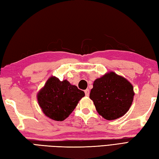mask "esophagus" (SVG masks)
I'll return each mask as SVG.
<instances>
[{
    "label": "esophagus",
    "mask_w": 159,
    "mask_h": 159,
    "mask_svg": "<svg viewBox=\"0 0 159 159\" xmlns=\"http://www.w3.org/2000/svg\"><path fill=\"white\" fill-rule=\"evenodd\" d=\"M84 93H85V95H86V96H89V89H86L85 91H84Z\"/></svg>",
    "instance_id": "1"
}]
</instances>
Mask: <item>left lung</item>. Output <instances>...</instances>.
<instances>
[{"instance_id": "8db88e82", "label": "left lung", "mask_w": 159, "mask_h": 159, "mask_svg": "<svg viewBox=\"0 0 159 159\" xmlns=\"http://www.w3.org/2000/svg\"><path fill=\"white\" fill-rule=\"evenodd\" d=\"M134 95L131 83L113 72L95 80L90 93L99 114L109 120L120 118L128 111Z\"/></svg>"}]
</instances>
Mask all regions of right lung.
<instances>
[{
	"instance_id": "add662e5",
	"label": "right lung",
	"mask_w": 159,
	"mask_h": 159,
	"mask_svg": "<svg viewBox=\"0 0 159 159\" xmlns=\"http://www.w3.org/2000/svg\"><path fill=\"white\" fill-rule=\"evenodd\" d=\"M84 92L67 80L60 81L52 77L37 95L38 102L46 116L54 120L62 121L68 117Z\"/></svg>"
}]
</instances>
